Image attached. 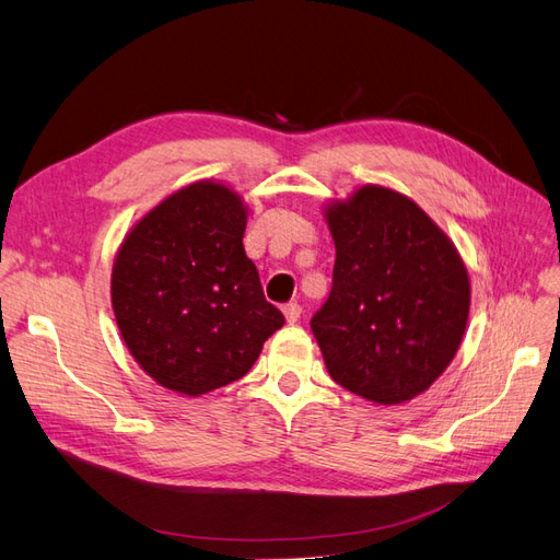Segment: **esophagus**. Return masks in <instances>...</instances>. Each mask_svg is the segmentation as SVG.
<instances>
[{"instance_id": "esophagus-1", "label": "esophagus", "mask_w": 560, "mask_h": 560, "mask_svg": "<svg viewBox=\"0 0 560 560\" xmlns=\"http://www.w3.org/2000/svg\"><path fill=\"white\" fill-rule=\"evenodd\" d=\"M282 313H284V317H287V322H290V325H294V322L301 319V306H299V303H287V306L282 308Z\"/></svg>"}]
</instances>
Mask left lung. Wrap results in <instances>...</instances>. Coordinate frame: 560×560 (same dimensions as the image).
<instances>
[{
    "label": "left lung",
    "mask_w": 560,
    "mask_h": 560,
    "mask_svg": "<svg viewBox=\"0 0 560 560\" xmlns=\"http://www.w3.org/2000/svg\"><path fill=\"white\" fill-rule=\"evenodd\" d=\"M325 219L334 284L311 329L329 376L366 401H411L463 343L471 290L460 252L418 202L381 184L329 200Z\"/></svg>",
    "instance_id": "obj_1"
}]
</instances>
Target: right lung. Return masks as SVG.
<instances>
[{
  "instance_id": "obj_1",
  "label": "right lung",
  "mask_w": 560,
  "mask_h": 560,
  "mask_svg": "<svg viewBox=\"0 0 560 560\" xmlns=\"http://www.w3.org/2000/svg\"><path fill=\"white\" fill-rule=\"evenodd\" d=\"M247 214L229 184L198 179L135 222L116 252L118 331L144 374L177 395L243 378L284 325L245 254Z\"/></svg>"
}]
</instances>
